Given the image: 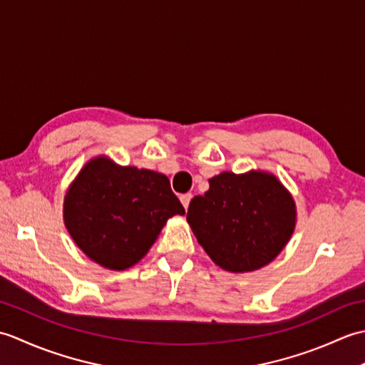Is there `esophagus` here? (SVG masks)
<instances>
[{"instance_id": "1", "label": "esophagus", "mask_w": 365, "mask_h": 365, "mask_svg": "<svg viewBox=\"0 0 365 365\" xmlns=\"http://www.w3.org/2000/svg\"><path fill=\"white\" fill-rule=\"evenodd\" d=\"M191 199H192V195H191V192H187V195H182V196H180L182 204H183V207H185V208H187V210H188V207H190Z\"/></svg>"}]
</instances>
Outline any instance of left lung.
Here are the masks:
<instances>
[{
  "instance_id": "8db88e82",
  "label": "left lung",
  "mask_w": 365,
  "mask_h": 365,
  "mask_svg": "<svg viewBox=\"0 0 365 365\" xmlns=\"http://www.w3.org/2000/svg\"><path fill=\"white\" fill-rule=\"evenodd\" d=\"M191 199L187 220L216 265L245 273L273 260L289 242L297 210L281 182L267 173H222Z\"/></svg>"
}]
</instances>
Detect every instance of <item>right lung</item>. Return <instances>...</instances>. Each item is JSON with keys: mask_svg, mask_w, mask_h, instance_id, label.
Masks as SVG:
<instances>
[{"mask_svg": "<svg viewBox=\"0 0 365 365\" xmlns=\"http://www.w3.org/2000/svg\"><path fill=\"white\" fill-rule=\"evenodd\" d=\"M183 213L166 175L122 168L106 158L89 161L64 200L66 227L73 242L110 269L135 265L170 216Z\"/></svg>", "mask_w": 365, "mask_h": 365, "instance_id": "add662e5", "label": "right lung"}]
</instances>
